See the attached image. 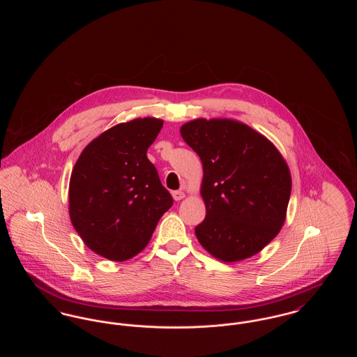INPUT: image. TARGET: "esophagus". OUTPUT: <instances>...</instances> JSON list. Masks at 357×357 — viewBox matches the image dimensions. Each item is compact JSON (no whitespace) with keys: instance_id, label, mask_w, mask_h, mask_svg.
<instances>
[{"instance_id":"esophagus-1","label":"esophagus","mask_w":357,"mask_h":357,"mask_svg":"<svg viewBox=\"0 0 357 357\" xmlns=\"http://www.w3.org/2000/svg\"><path fill=\"white\" fill-rule=\"evenodd\" d=\"M186 197V194L183 191H172V198L178 202V201H182L183 198Z\"/></svg>"}]
</instances>
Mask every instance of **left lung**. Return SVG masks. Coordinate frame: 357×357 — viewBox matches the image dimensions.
I'll return each instance as SVG.
<instances>
[{
  "instance_id": "left-lung-1",
  "label": "left lung",
  "mask_w": 357,
  "mask_h": 357,
  "mask_svg": "<svg viewBox=\"0 0 357 357\" xmlns=\"http://www.w3.org/2000/svg\"><path fill=\"white\" fill-rule=\"evenodd\" d=\"M181 135L204 166L199 243L223 262L259 253L287 218L291 176L284 156L266 136L238 120H191Z\"/></svg>"
}]
</instances>
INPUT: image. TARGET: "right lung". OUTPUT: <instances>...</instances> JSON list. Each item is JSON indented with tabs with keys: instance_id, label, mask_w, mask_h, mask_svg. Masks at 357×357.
<instances>
[{
	"instance_id": "1",
	"label": "right lung",
	"mask_w": 357,
	"mask_h": 357,
	"mask_svg": "<svg viewBox=\"0 0 357 357\" xmlns=\"http://www.w3.org/2000/svg\"><path fill=\"white\" fill-rule=\"evenodd\" d=\"M163 120L137 118L95 137L69 179V218L85 245L109 261H127L150 242L172 206L147 158Z\"/></svg>"
}]
</instances>
